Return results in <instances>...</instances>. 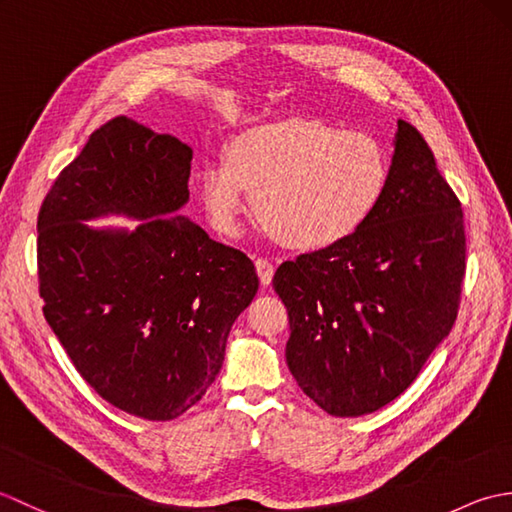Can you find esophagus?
<instances>
[{
  "instance_id": "34e87169",
  "label": "esophagus",
  "mask_w": 512,
  "mask_h": 512,
  "mask_svg": "<svg viewBox=\"0 0 512 512\" xmlns=\"http://www.w3.org/2000/svg\"><path fill=\"white\" fill-rule=\"evenodd\" d=\"M255 268H257V275H259V281H262V286H270V281H273V275H275V266L270 264L268 259H257Z\"/></svg>"
}]
</instances>
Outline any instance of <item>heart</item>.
Wrapping results in <instances>:
<instances>
[{"label":"heart","instance_id":"obj_1","mask_svg":"<svg viewBox=\"0 0 512 512\" xmlns=\"http://www.w3.org/2000/svg\"><path fill=\"white\" fill-rule=\"evenodd\" d=\"M389 156L378 138L319 118H284L239 132L226 162L200 169L209 224L237 235L253 195L257 220L295 250H325L372 220L389 187Z\"/></svg>","mask_w":512,"mask_h":512}]
</instances>
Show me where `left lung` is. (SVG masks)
<instances>
[{
	"label": "left lung",
	"instance_id": "left-lung-1",
	"mask_svg": "<svg viewBox=\"0 0 512 512\" xmlns=\"http://www.w3.org/2000/svg\"><path fill=\"white\" fill-rule=\"evenodd\" d=\"M464 257L460 200L418 129L398 121L372 220L275 273L290 319L286 363L303 394L339 418L398 398L453 328Z\"/></svg>",
	"mask_w": 512,
	"mask_h": 512
}]
</instances>
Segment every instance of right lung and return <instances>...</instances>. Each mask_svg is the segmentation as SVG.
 Returning a JSON list of instances; mask_svg holds the SVG:
<instances>
[{"label":"right lung","instance_id":"add662e5","mask_svg":"<svg viewBox=\"0 0 512 512\" xmlns=\"http://www.w3.org/2000/svg\"><path fill=\"white\" fill-rule=\"evenodd\" d=\"M191 158L176 136L116 116L59 173L37 220L43 317L96 394L145 420L178 418L206 394L259 288L242 250L178 215ZM107 214L144 222L84 224Z\"/></svg>","mask_w":512,"mask_h":512}]
</instances>
